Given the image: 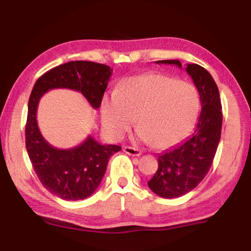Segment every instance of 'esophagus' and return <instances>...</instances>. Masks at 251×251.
Returning <instances> with one entry per match:
<instances>
[{"label":"esophagus","instance_id":"obj_1","mask_svg":"<svg viewBox=\"0 0 251 251\" xmlns=\"http://www.w3.org/2000/svg\"><path fill=\"white\" fill-rule=\"evenodd\" d=\"M124 151L126 152V154H128L130 156H139V155H141V151H139V150H137V148H135V147H130V146H125Z\"/></svg>","mask_w":251,"mask_h":251}]
</instances>
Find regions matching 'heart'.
Here are the masks:
<instances>
[{
	"label": "heart",
	"instance_id": "1",
	"mask_svg": "<svg viewBox=\"0 0 251 251\" xmlns=\"http://www.w3.org/2000/svg\"><path fill=\"white\" fill-rule=\"evenodd\" d=\"M201 99L194 85L152 73L130 77L101 103L106 134L120 139L135 123L138 137L157 148H168L190 134L197 121Z\"/></svg>",
	"mask_w": 251,
	"mask_h": 251
}]
</instances>
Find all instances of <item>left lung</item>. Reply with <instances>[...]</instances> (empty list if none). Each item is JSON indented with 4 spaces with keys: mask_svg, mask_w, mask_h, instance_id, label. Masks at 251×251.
I'll list each match as a JSON object with an SVG mask.
<instances>
[{
    "mask_svg": "<svg viewBox=\"0 0 251 251\" xmlns=\"http://www.w3.org/2000/svg\"><path fill=\"white\" fill-rule=\"evenodd\" d=\"M156 63L181 69L178 59ZM186 72L196 85L202 108L192 136L158 155V169L147 184L151 192L164 198L180 197L199 185L209 172L222 135V103L214 78L198 64H188Z\"/></svg>",
    "mask_w": 251,
    "mask_h": 251,
    "instance_id": "8db88e82",
    "label": "left lung"
}]
</instances>
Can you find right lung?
Returning <instances> with one entry per match:
<instances>
[{
  "instance_id": "add662e5",
  "label": "right lung",
  "mask_w": 251,
  "mask_h": 251,
  "mask_svg": "<svg viewBox=\"0 0 251 251\" xmlns=\"http://www.w3.org/2000/svg\"><path fill=\"white\" fill-rule=\"evenodd\" d=\"M112 72L109 66L100 63H65L42 75L29 96L25 125L27 154L42 185L64 201H82L90 197L103 179L110 156L122 147L100 145L88 136L77 147L57 150L41 134L36 122L37 105L48 91L70 88L82 93L93 108H99Z\"/></svg>"
}]
</instances>
